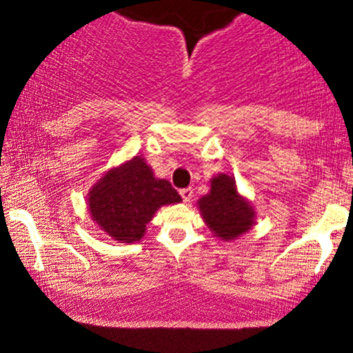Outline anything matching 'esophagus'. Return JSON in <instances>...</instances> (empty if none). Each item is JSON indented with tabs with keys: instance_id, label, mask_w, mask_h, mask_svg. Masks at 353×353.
Returning a JSON list of instances; mask_svg holds the SVG:
<instances>
[{
	"instance_id": "esophagus-1",
	"label": "esophagus",
	"mask_w": 353,
	"mask_h": 353,
	"mask_svg": "<svg viewBox=\"0 0 353 353\" xmlns=\"http://www.w3.org/2000/svg\"><path fill=\"white\" fill-rule=\"evenodd\" d=\"M180 194H181V197H183V201L185 202H189L192 199V189L191 188H185V189H181L180 191Z\"/></svg>"
}]
</instances>
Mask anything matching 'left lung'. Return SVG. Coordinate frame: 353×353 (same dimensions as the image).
Wrapping results in <instances>:
<instances>
[{"label":"left lung","mask_w":353,"mask_h":353,"mask_svg":"<svg viewBox=\"0 0 353 353\" xmlns=\"http://www.w3.org/2000/svg\"><path fill=\"white\" fill-rule=\"evenodd\" d=\"M203 221L214 237L224 242L248 232L254 224V208L237 192L236 180L226 173L212 178L210 192L197 202Z\"/></svg>","instance_id":"8db88e82"}]
</instances>
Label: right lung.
Wrapping results in <instances>:
<instances>
[{
	"label": "right lung",
	"mask_w": 353,
	"mask_h": 353,
	"mask_svg": "<svg viewBox=\"0 0 353 353\" xmlns=\"http://www.w3.org/2000/svg\"><path fill=\"white\" fill-rule=\"evenodd\" d=\"M178 202L180 194L167 180L156 178L141 156L106 172L88 196L94 223L121 243L139 242L154 213Z\"/></svg>",
	"instance_id": "right-lung-1"
}]
</instances>
